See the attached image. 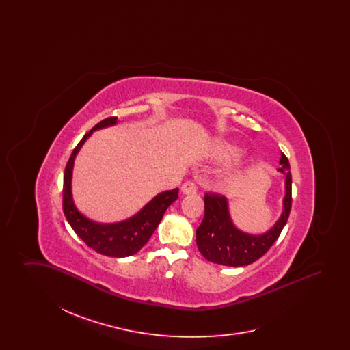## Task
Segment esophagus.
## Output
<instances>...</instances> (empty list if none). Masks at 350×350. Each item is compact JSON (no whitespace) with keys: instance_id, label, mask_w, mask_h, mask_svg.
Returning a JSON list of instances; mask_svg holds the SVG:
<instances>
[{"instance_id":"34e87169","label":"esophagus","mask_w":350,"mask_h":350,"mask_svg":"<svg viewBox=\"0 0 350 350\" xmlns=\"http://www.w3.org/2000/svg\"><path fill=\"white\" fill-rule=\"evenodd\" d=\"M181 193L185 196H193V194L197 193V186L194 183H190V181L185 183L181 186Z\"/></svg>"}]
</instances>
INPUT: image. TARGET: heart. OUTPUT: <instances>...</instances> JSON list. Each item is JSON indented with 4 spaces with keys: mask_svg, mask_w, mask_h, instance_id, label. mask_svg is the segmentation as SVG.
<instances>
[{
    "mask_svg": "<svg viewBox=\"0 0 350 350\" xmlns=\"http://www.w3.org/2000/svg\"><path fill=\"white\" fill-rule=\"evenodd\" d=\"M244 148L233 142L219 140L207 152L211 161L217 164H228L239 160L244 154ZM247 172L241 167H228L221 170L215 178V187L221 193L237 191L245 181Z\"/></svg>",
    "mask_w": 350,
    "mask_h": 350,
    "instance_id": "obj_1",
    "label": "heart"
}]
</instances>
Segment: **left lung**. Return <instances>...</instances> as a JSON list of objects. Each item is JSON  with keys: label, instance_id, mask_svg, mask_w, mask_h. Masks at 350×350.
Listing matches in <instances>:
<instances>
[{"label": "left lung", "instance_id": "8db88e82", "mask_svg": "<svg viewBox=\"0 0 350 350\" xmlns=\"http://www.w3.org/2000/svg\"><path fill=\"white\" fill-rule=\"evenodd\" d=\"M278 172L284 174L282 213L265 232L248 233L239 230L230 214L227 198L217 194L204 196V217L196 240L207 261L226 267H245L262 257L275 243L291 210V173L288 160L283 153Z\"/></svg>", "mask_w": 350, "mask_h": 350}]
</instances>
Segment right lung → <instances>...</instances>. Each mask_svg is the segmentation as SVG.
I'll return each mask as SVG.
<instances>
[{"label":"right lung","instance_id":"add662e5","mask_svg":"<svg viewBox=\"0 0 350 350\" xmlns=\"http://www.w3.org/2000/svg\"><path fill=\"white\" fill-rule=\"evenodd\" d=\"M118 118H106L83 135L73 150L64 172L63 210L68 223L83 243L97 253L109 257H129L142 250L160 224L167 207L178 198V189L161 191L140 208L135 215L116 223H100L83 215L76 207L72 194V174L77 153L85 142L97 130L116 126Z\"/></svg>","mask_w":350,"mask_h":350}]
</instances>
